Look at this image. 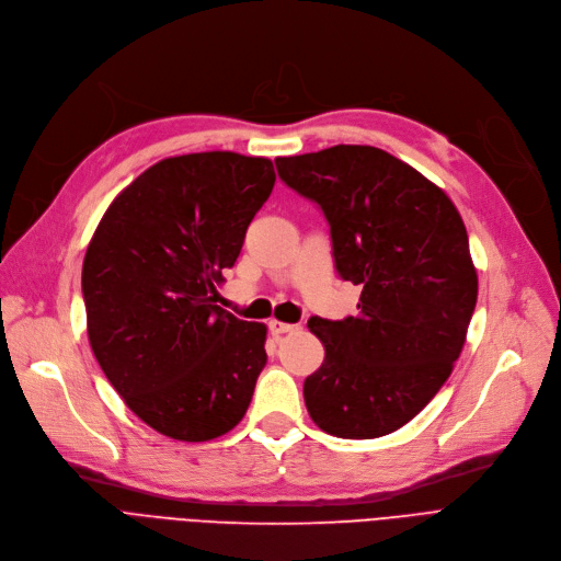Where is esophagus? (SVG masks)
<instances>
[{"label": "esophagus", "instance_id": "obj_1", "mask_svg": "<svg viewBox=\"0 0 561 561\" xmlns=\"http://www.w3.org/2000/svg\"><path fill=\"white\" fill-rule=\"evenodd\" d=\"M295 329H297V324H287V322H280V320L268 322V331H272L274 335H283V333H289V331H295Z\"/></svg>", "mask_w": 561, "mask_h": 561}]
</instances>
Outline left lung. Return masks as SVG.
<instances>
[{"mask_svg": "<svg viewBox=\"0 0 561 561\" xmlns=\"http://www.w3.org/2000/svg\"><path fill=\"white\" fill-rule=\"evenodd\" d=\"M276 168L320 205L335 268L362 285L354 318L308 320L324 345L304 382L308 414L343 439L389 435L428 405L462 352L479 293L465 222L449 195L377 147L280 156Z\"/></svg>", "mask_w": 561, "mask_h": 561, "instance_id": "left-lung-1", "label": "left lung"}]
</instances>
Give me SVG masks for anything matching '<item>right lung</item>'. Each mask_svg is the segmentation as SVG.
I'll return each instance as SVG.
<instances>
[{
    "label": "right lung",
    "instance_id": "add662e5",
    "mask_svg": "<svg viewBox=\"0 0 561 561\" xmlns=\"http://www.w3.org/2000/svg\"><path fill=\"white\" fill-rule=\"evenodd\" d=\"M274 182L272 161L257 156L163 159L112 199L87 245L89 345L128 410L156 433L209 442L251 405L266 327L216 306V285Z\"/></svg>",
    "mask_w": 561,
    "mask_h": 561
}]
</instances>
